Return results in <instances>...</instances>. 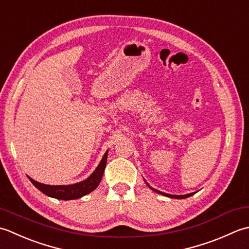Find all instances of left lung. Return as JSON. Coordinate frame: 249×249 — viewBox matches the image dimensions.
Listing matches in <instances>:
<instances>
[{"label": "left lung", "mask_w": 249, "mask_h": 249, "mask_svg": "<svg viewBox=\"0 0 249 249\" xmlns=\"http://www.w3.org/2000/svg\"><path fill=\"white\" fill-rule=\"evenodd\" d=\"M146 184H147V182H146ZM147 186H148L151 190H154V191H156V192H158V194H160V195H162V196H169V197H174V199H186V197L191 196L192 195H195V194H196V192H192V194H188V195H182V196H174V195L164 194V192H161V191H159V190H156V189H154V188H151V187H150L148 184H147Z\"/></svg>", "instance_id": "obj_1"}]
</instances>
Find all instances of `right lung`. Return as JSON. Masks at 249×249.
Returning a JSON list of instances; mask_svg holds the SVG:
<instances>
[{
    "label": "right lung",
    "mask_w": 249,
    "mask_h": 249,
    "mask_svg": "<svg viewBox=\"0 0 249 249\" xmlns=\"http://www.w3.org/2000/svg\"><path fill=\"white\" fill-rule=\"evenodd\" d=\"M107 153L108 150L104 154L102 160H101L100 164L94 170V172L91 174L87 179H85L80 182H76L73 185H63V186H52V185H45L40 184V182L32 179L29 177L32 184L36 187V188L42 191L48 196L54 197V199L59 200H75L79 199L86 195L90 194L93 191L96 187L99 186L101 179L103 177V173L106 166V161H107Z\"/></svg>",
    "instance_id": "obj_1"
}]
</instances>
